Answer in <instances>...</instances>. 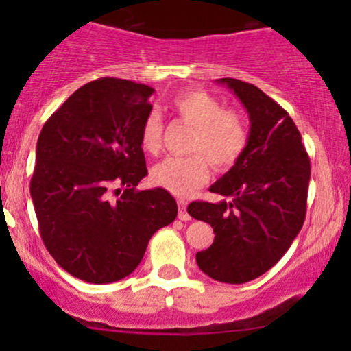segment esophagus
Instances as JSON below:
<instances>
[{"instance_id":"34e87169","label":"esophagus","mask_w":351,"mask_h":351,"mask_svg":"<svg viewBox=\"0 0 351 351\" xmlns=\"http://www.w3.org/2000/svg\"><path fill=\"white\" fill-rule=\"evenodd\" d=\"M186 206H188L186 201H183V199L178 201V208H180L178 217L181 221H191V216H189V213L186 211Z\"/></svg>"}]
</instances>
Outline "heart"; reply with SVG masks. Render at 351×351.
<instances>
[{
	"instance_id": "b5f03b06",
	"label": "heart",
	"mask_w": 351,
	"mask_h": 351,
	"mask_svg": "<svg viewBox=\"0 0 351 351\" xmlns=\"http://www.w3.org/2000/svg\"><path fill=\"white\" fill-rule=\"evenodd\" d=\"M171 114L191 127L188 156H168L152 168L156 186L175 196H188L208 180L209 163L217 170H228L243 156L249 143V128L244 119L204 90L189 88L173 95ZM163 120L156 112L143 119L140 145L147 153L162 150Z\"/></svg>"
}]
</instances>
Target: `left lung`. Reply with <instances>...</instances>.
Listing matches in <instances>:
<instances>
[{
	"mask_svg": "<svg viewBox=\"0 0 351 351\" xmlns=\"http://www.w3.org/2000/svg\"><path fill=\"white\" fill-rule=\"evenodd\" d=\"M244 104L251 120L249 143L234 167L209 191L231 203L193 201L188 213L211 224L215 241L196 254L211 279L244 284L257 279L287 252L307 213L310 158L293 120L259 87L217 79Z\"/></svg>",
	"mask_w": 351,
	"mask_h": 351,
	"instance_id": "obj_1",
	"label": "left lung"
}]
</instances>
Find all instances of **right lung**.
I'll return each mask as SVG.
<instances>
[{
    "label": "right lung",
    "mask_w": 351,
    "mask_h": 351,
    "mask_svg": "<svg viewBox=\"0 0 351 351\" xmlns=\"http://www.w3.org/2000/svg\"><path fill=\"white\" fill-rule=\"evenodd\" d=\"M152 94L132 80H92L39 134L31 178L39 234L56 263L80 280L127 277L150 237L178 215L167 189H136L148 173L140 128Z\"/></svg>",
    "instance_id": "right-lung-1"
}]
</instances>
